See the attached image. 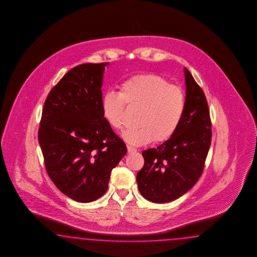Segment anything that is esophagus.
Masks as SVG:
<instances>
[{"instance_id":"obj_1","label":"esophagus","mask_w":257,"mask_h":257,"mask_svg":"<svg viewBox=\"0 0 257 257\" xmlns=\"http://www.w3.org/2000/svg\"><path fill=\"white\" fill-rule=\"evenodd\" d=\"M127 151H128V153H135V152H137V149L133 148L131 146H127Z\"/></svg>"}]
</instances>
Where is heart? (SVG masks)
<instances>
[{
	"label": "heart",
	"instance_id": "1",
	"mask_svg": "<svg viewBox=\"0 0 257 257\" xmlns=\"http://www.w3.org/2000/svg\"><path fill=\"white\" fill-rule=\"evenodd\" d=\"M140 108L138 126L125 130L129 144L141 146L153 140L164 142L178 130L186 111V95L182 87L154 73L138 74L122 81L118 93L103 94L101 115L113 129L123 126L125 106Z\"/></svg>",
	"mask_w": 257,
	"mask_h": 257
}]
</instances>
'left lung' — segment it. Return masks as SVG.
<instances>
[{
	"mask_svg": "<svg viewBox=\"0 0 257 257\" xmlns=\"http://www.w3.org/2000/svg\"><path fill=\"white\" fill-rule=\"evenodd\" d=\"M186 111L178 130L157 148L142 152L144 166L137 174L141 195L151 202H171L194 186L210 148L211 118L201 86L185 69Z\"/></svg>",
	"mask_w": 257,
	"mask_h": 257,
	"instance_id": "obj_1",
	"label": "left lung"
}]
</instances>
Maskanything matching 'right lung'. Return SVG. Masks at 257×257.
Instances as JSON below:
<instances>
[{
  "mask_svg": "<svg viewBox=\"0 0 257 257\" xmlns=\"http://www.w3.org/2000/svg\"><path fill=\"white\" fill-rule=\"evenodd\" d=\"M108 62L69 70L47 96L39 142L49 177L70 199L90 202L108 188L125 143L101 115L102 74Z\"/></svg>",
  "mask_w": 257,
  "mask_h": 257,
  "instance_id": "add662e5",
  "label": "right lung"
}]
</instances>
